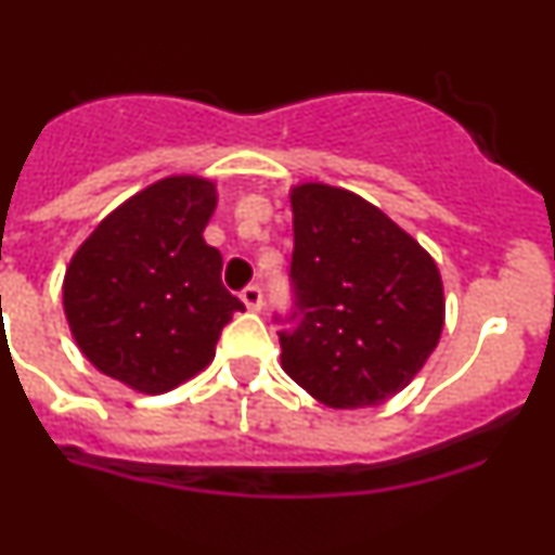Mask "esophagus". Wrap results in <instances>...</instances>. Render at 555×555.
<instances>
[{"mask_svg": "<svg viewBox=\"0 0 555 555\" xmlns=\"http://www.w3.org/2000/svg\"><path fill=\"white\" fill-rule=\"evenodd\" d=\"M241 300H244V306L249 311H260L262 309V293L260 287H246L241 289Z\"/></svg>", "mask_w": 555, "mask_h": 555, "instance_id": "esophagus-1", "label": "esophagus"}]
</instances>
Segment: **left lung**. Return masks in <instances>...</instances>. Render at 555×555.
Returning <instances> with one entry per match:
<instances>
[{"label":"left lung","instance_id":"8db88e82","mask_svg":"<svg viewBox=\"0 0 555 555\" xmlns=\"http://www.w3.org/2000/svg\"><path fill=\"white\" fill-rule=\"evenodd\" d=\"M293 206L295 327L282 369L333 409L401 392L437 349L444 287L434 257L387 214L341 186L306 181Z\"/></svg>","mask_w":555,"mask_h":555}]
</instances>
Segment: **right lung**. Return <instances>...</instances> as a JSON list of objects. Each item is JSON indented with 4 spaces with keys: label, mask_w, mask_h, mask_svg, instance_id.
<instances>
[{
    "label": "right lung",
    "mask_w": 555,
    "mask_h": 555,
    "mask_svg": "<svg viewBox=\"0 0 555 555\" xmlns=\"http://www.w3.org/2000/svg\"><path fill=\"white\" fill-rule=\"evenodd\" d=\"M214 208V181L168 176L113 208L75 249L64 317L96 371L159 396L211 363L222 327L244 311L222 284V255L203 238Z\"/></svg>",
    "instance_id": "add662e5"
}]
</instances>
